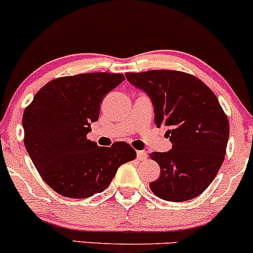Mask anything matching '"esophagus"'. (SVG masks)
<instances>
[{
    "label": "esophagus",
    "mask_w": 253,
    "mask_h": 253,
    "mask_svg": "<svg viewBox=\"0 0 253 253\" xmlns=\"http://www.w3.org/2000/svg\"><path fill=\"white\" fill-rule=\"evenodd\" d=\"M136 158H138L139 161H146L147 152L146 151H136Z\"/></svg>",
    "instance_id": "obj_1"
}]
</instances>
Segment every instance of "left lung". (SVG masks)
I'll return each mask as SVG.
<instances>
[{
	"label": "left lung",
	"mask_w": 253,
	"mask_h": 253,
	"mask_svg": "<svg viewBox=\"0 0 253 253\" xmlns=\"http://www.w3.org/2000/svg\"><path fill=\"white\" fill-rule=\"evenodd\" d=\"M155 108V124L165 127L172 149L152 152L161 176L150 189L165 201L182 202L203 193L215 178L226 155L228 119L214 92L199 78L173 70L127 72Z\"/></svg>",
	"instance_id": "1"
}]
</instances>
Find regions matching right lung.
I'll return each mask as SVG.
<instances>
[{"instance_id": "obj_1", "label": "right lung", "mask_w": 253, "mask_h": 253, "mask_svg": "<svg viewBox=\"0 0 253 253\" xmlns=\"http://www.w3.org/2000/svg\"><path fill=\"white\" fill-rule=\"evenodd\" d=\"M123 74L94 72L60 77L37 92L25 109V147L48 187L71 199H86L110 184L119 168L135 158L125 141L100 147L86 138L98 120L103 97Z\"/></svg>"}]
</instances>
